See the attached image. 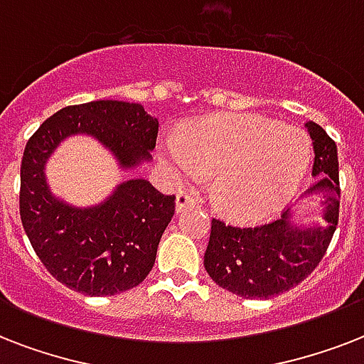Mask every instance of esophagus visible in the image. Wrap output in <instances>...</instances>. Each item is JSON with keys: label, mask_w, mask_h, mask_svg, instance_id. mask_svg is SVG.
I'll return each instance as SVG.
<instances>
[{"label": "esophagus", "mask_w": 364, "mask_h": 364, "mask_svg": "<svg viewBox=\"0 0 364 364\" xmlns=\"http://www.w3.org/2000/svg\"><path fill=\"white\" fill-rule=\"evenodd\" d=\"M196 208V202L194 198H191L187 193H179L176 196V211L177 213H183L185 210H193Z\"/></svg>", "instance_id": "1"}]
</instances>
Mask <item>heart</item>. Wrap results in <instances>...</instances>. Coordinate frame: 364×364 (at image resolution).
I'll list each match as a JSON object with an SVG mask.
<instances>
[{
  "instance_id": "heart-1",
  "label": "heart",
  "mask_w": 364,
  "mask_h": 364,
  "mask_svg": "<svg viewBox=\"0 0 364 364\" xmlns=\"http://www.w3.org/2000/svg\"><path fill=\"white\" fill-rule=\"evenodd\" d=\"M179 183L213 176L217 208L238 221L270 215L287 202L310 168L304 132L257 115H211L188 122L179 141L162 147Z\"/></svg>"
}]
</instances>
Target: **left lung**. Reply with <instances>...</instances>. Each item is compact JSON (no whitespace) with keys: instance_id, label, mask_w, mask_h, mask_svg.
I'll return each mask as SVG.
<instances>
[{"instance_id":"obj_1","label":"left lung","mask_w":364,"mask_h":364,"mask_svg":"<svg viewBox=\"0 0 364 364\" xmlns=\"http://www.w3.org/2000/svg\"><path fill=\"white\" fill-rule=\"evenodd\" d=\"M314 143V187L302 198H317L323 225L294 223V210L260 227H230L211 221L204 255L205 272L219 285L243 299H272L304 282L321 262L338 225V151L316 122H306Z\"/></svg>"}]
</instances>
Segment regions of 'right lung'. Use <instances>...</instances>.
I'll use <instances>...</instances> for the list:
<instances>
[{
    "mask_svg": "<svg viewBox=\"0 0 364 364\" xmlns=\"http://www.w3.org/2000/svg\"><path fill=\"white\" fill-rule=\"evenodd\" d=\"M159 119L141 104L98 100L54 113L26 143L20 166V219L31 247L65 287L109 296L137 287L153 270L156 249L176 211L143 177L119 183L100 204L79 208L50 191L48 159L71 136L102 143L121 170L151 162Z\"/></svg>",
    "mask_w": 364,
    "mask_h": 364,
    "instance_id": "1",
    "label": "right lung"
}]
</instances>
